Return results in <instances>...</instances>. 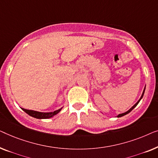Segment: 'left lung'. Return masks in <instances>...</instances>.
<instances>
[{"label":"left lung","instance_id":"obj_1","mask_svg":"<svg viewBox=\"0 0 158 158\" xmlns=\"http://www.w3.org/2000/svg\"><path fill=\"white\" fill-rule=\"evenodd\" d=\"M145 87H146V85H145V88H144V90H143V94H142V95H141V97H140V98H139V100H138V101H137V102H136V103H135V104H134V105H133V106H132V107H131V108L130 109V110H129L128 111H127V112H124V113H122V114H118V115H117V117H123V116H124V115L127 114H128V113H130V112H131V111H132V110H133V109H134V108L135 107V106H136L137 105V104H138V103H139V102H140V100H141V99H142V98H143V97L144 93H145Z\"/></svg>","mask_w":158,"mask_h":158}]
</instances>
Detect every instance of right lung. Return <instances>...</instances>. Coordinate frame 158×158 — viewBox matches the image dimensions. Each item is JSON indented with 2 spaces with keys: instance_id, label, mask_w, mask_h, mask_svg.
Returning <instances> with one entry per match:
<instances>
[{
  "instance_id": "right-lung-1",
  "label": "right lung",
  "mask_w": 158,
  "mask_h": 158,
  "mask_svg": "<svg viewBox=\"0 0 158 158\" xmlns=\"http://www.w3.org/2000/svg\"><path fill=\"white\" fill-rule=\"evenodd\" d=\"M63 106L61 108L59 109L56 111H54V112H38V111H34V110H26V109L21 108L24 112L27 113L28 115H30L31 117H34V118L36 119H48L52 118L55 115L57 114L60 111L62 110Z\"/></svg>"
}]
</instances>
